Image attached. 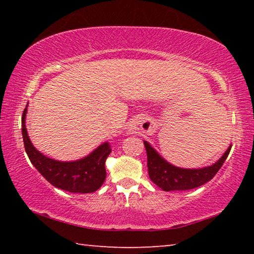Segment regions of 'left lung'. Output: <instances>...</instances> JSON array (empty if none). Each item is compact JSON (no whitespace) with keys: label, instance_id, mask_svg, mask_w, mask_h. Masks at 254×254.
I'll return each instance as SVG.
<instances>
[{"label":"left lung","instance_id":"1","mask_svg":"<svg viewBox=\"0 0 254 254\" xmlns=\"http://www.w3.org/2000/svg\"><path fill=\"white\" fill-rule=\"evenodd\" d=\"M143 142L148 156L149 177L165 191L188 190L209 182L223 166L232 148V144H230L224 154L213 165L198 169H188L171 165L153 149L148 141Z\"/></svg>","mask_w":254,"mask_h":254}]
</instances>
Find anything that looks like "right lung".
Returning a JSON list of instances; mask_svg holds the SVG:
<instances>
[{"label": "right lung", "instance_id": "obj_1", "mask_svg": "<svg viewBox=\"0 0 254 254\" xmlns=\"http://www.w3.org/2000/svg\"><path fill=\"white\" fill-rule=\"evenodd\" d=\"M28 105L22 114V136L25 152L36 169L44 176L46 180L63 190L69 192L96 191L106 178L105 161L112 149L109 142H104L86 156L75 161H58L48 158L33 147L25 127Z\"/></svg>", "mask_w": 254, "mask_h": 254}]
</instances>
